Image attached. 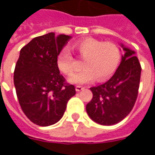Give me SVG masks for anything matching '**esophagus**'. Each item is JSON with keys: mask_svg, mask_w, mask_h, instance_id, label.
<instances>
[{"mask_svg": "<svg viewBox=\"0 0 155 155\" xmlns=\"http://www.w3.org/2000/svg\"><path fill=\"white\" fill-rule=\"evenodd\" d=\"M83 89H84V87H83V86H81V85H77V86L75 87L76 91H81V90H83Z\"/></svg>", "mask_w": 155, "mask_h": 155, "instance_id": "obj_1", "label": "esophagus"}]
</instances>
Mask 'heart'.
<instances>
[{
  "label": "heart",
  "instance_id": "b5f03b06",
  "mask_svg": "<svg viewBox=\"0 0 155 155\" xmlns=\"http://www.w3.org/2000/svg\"><path fill=\"white\" fill-rule=\"evenodd\" d=\"M72 50L81 60H84V69L74 74L69 81L73 84H86L94 81H103L113 74L120 64V48L113 42H104L94 38L76 41ZM58 68L64 74L74 73L76 61L69 49L61 51L56 60Z\"/></svg>",
  "mask_w": 155,
  "mask_h": 155
}]
</instances>
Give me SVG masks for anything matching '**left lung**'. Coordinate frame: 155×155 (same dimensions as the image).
Segmentation results:
<instances>
[{"label":"left lung","mask_w":155,"mask_h":155,"mask_svg":"<svg viewBox=\"0 0 155 155\" xmlns=\"http://www.w3.org/2000/svg\"><path fill=\"white\" fill-rule=\"evenodd\" d=\"M124 54L114 74L104 84L91 87L93 98L86 105L91 120L112 125L124 120L132 110L138 97L141 65L134 51L122 45Z\"/></svg>","instance_id":"obj_1"}]
</instances>
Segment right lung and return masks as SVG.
<instances>
[{"mask_svg":"<svg viewBox=\"0 0 155 155\" xmlns=\"http://www.w3.org/2000/svg\"><path fill=\"white\" fill-rule=\"evenodd\" d=\"M71 36L51 32L37 36L21 48L14 71V84L22 111L40 126L61 120L69 100L75 94L73 84L61 74L56 60Z\"/></svg>","mask_w":155,"mask_h":155,"instance_id":"right-lung-1","label":"right lung"}]
</instances>
